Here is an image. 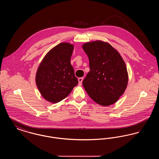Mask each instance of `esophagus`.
Returning <instances> with one entry per match:
<instances>
[{
	"mask_svg": "<svg viewBox=\"0 0 159 159\" xmlns=\"http://www.w3.org/2000/svg\"><path fill=\"white\" fill-rule=\"evenodd\" d=\"M83 80V77H80L78 79V81H79V85H82V83Z\"/></svg>",
	"mask_w": 159,
	"mask_h": 159,
	"instance_id": "obj_1",
	"label": "esophagus"
}]
</instances>
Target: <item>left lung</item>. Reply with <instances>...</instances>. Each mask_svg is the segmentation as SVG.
Listing matches in <instances>:
<instances>
[{
    "mask_svg": "<svg viewBox=\"0 0 159 159\" xmlns=\"http://www.w3.org/2000/svg\"><path fill=\"white\" fill-rule=\"evenodd\" d=\"M90 71L83 81L91 98L102 106L116 102L127 88L128 73L119 52L110 43L96 40L84 43Z\"/></svg>",
    "mask_w": 159,
    "mask_h": 159,
    "instance_id": "1",
    "label": "left lung"
}]
</instances>
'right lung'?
Wrapping results in <instances>:
<instances>
[{
  "label": "right lung",
  "mask_w": 159,
  "mask_h": 159,
  "mask_svg": "<svg viewBox=\"0 0 159 159\" xmlns=\"http://www.w3.org/2000/svg\"><path fill=\"white\" fill-rule=\"evenodd\" d=\"M74 45L62 42L46 54L36 75V83L42 96L46 101L57 103L66 98L78 80L70 59Z\"/></svg>",
  "instance_id": "right-lung-1"
}]
</instances>
